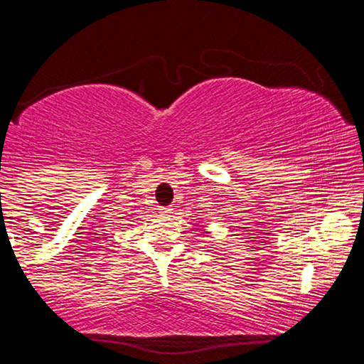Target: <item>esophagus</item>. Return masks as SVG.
Segmentation results:
<instances>
[{
    "mask_svg": "<svg viewBox=\"0 0 364 364\" xmlns=\"http://www.w3.org/2000/svg\"><path fill=\"white\" fill-rule=\"evenodd\" d=\"M160 213H164V215H170V213H171V208H168V207H162V208H160Z\"/></svg>",
    "mask_w": 364,
    "mask_h": 364,
    "instance_id": "1",
    "label": "esophagus"
}]
</instances>
